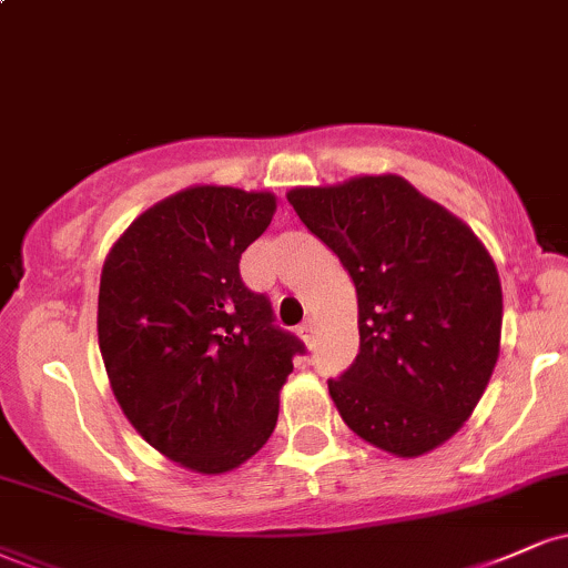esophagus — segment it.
<instances>
[{
    "mask_svg": "<svg viewBox=\"0 0 568 568\" xmlns=\"http://www.w3.org/2000/svg\"><path fill=\"white\" fill-rule=\"evenodd\" d=\"M298 334H302V338L306 344H312V338H315V321H304L302 325H298Z\"/></svg>",
    "mask_w": 568,
    "mask_h": 568,
    "instance_id": "34e87169",
    "label": "esophagus"
}]
</instances>
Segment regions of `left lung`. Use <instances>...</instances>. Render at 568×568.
<instances>
[{
    "mask_svg": "<svg viewBox=\"0 0 568 568\" xmlns=\"http://www.w3.org/2000/svg\"><path fill=\"white\" fill-rule=\"evenodd\" d=\"M304 226L349 272L361 352L328 379L352 433L422 456L467 422L499 357L497 266L467 224L400 175L288 192Z\"/></svg>",
    "mask_w": 568,
    "mask_h": 568,
    "instance_id": "1",
    "label": "left lung"
}]
</instances>
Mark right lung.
<instances>
[{"label": "right lung", "mask_w": 568, "mask_h": 568, "mask_svg": "<svg viewBox=\"0 0 568 568\" xmlns=\"http://www.w3.org/2000/svg\"><path fill=\"white\" fill-rule=\"evenodd\" d=\"M272 216L270 192L192 186L141 213L103 264L98 347L116 403L189 470L226 473L270 440L306 352L240 277Z\"/></svg>", "instance_id": "1"}]
</instances>
